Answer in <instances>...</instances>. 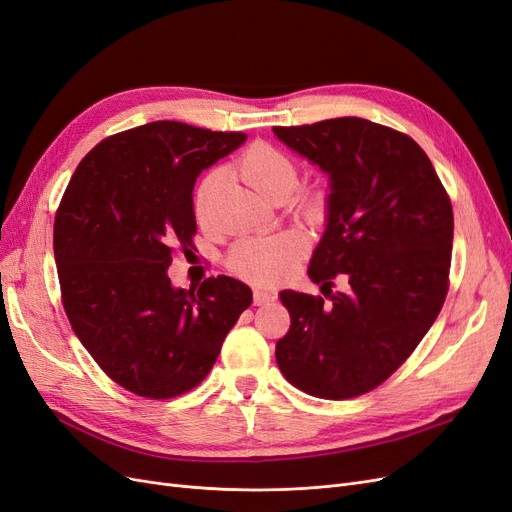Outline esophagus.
I'll list each match as a JSON object with an SVG mask.
<instances>
[{"label":"esophagus","mask_w":512,"mask_h":512,"mask_svg":"<svg viewBox=\"0 0 512 512\" xmlns=\"http://www.w3.org/2000/svg\"><path fill=\"white\" fill-rule=\"evenodd\" d=\"M275 301L273 292H262V290H254V305H267Z\"/></svg>","instance_id":"1"}]
</instances>
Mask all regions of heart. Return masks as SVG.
<instances>
[{
	"label": "heart",
	"instance_id": "heart-1",
	"mask_svg": "<svg viewBox=\"0 0 512 512\" xmlns=\"http://www.w3.org/2000/svg\"><path fill=\"white\" fill-rule=\"evenodd\" d=\"M239 173L252 188L265 198L273 200L277 196H290L297 188L299 173L292 158L282 149L267 143H256L247 149L239 164ZM222 173L213 170L198 183L194 196V211L200 220L207 218L215 192L220 188ZM303 213L307 218H320L324 203L320 194H309L303 198ZM305 254V241L294 230L273 232V235L243 237L228 254V269L241 280L254 286H273L284 280L299 267Z\"/></svg>",
	"mask_w": 512,
	"mask_h": 512
}]
</instances>
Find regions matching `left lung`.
<instances>
[{"label":"left lung","instance_id":"1","mask_svg":"<svg viewBox=\"0 0 512 512\" xmlns=\"http://www.w3.org/2000/svg\"><path fill=\"white\" fill-rule=\"evenodd\" d=\"M329 177L324 232L309 280L331 303L284 290L290 329L275 344L282 374L322 399L376 389L436 322L448 290L453 207L427 153L410 136L361 117L273 128Z\"/></svg>","mask_w":512,"mask_h":512}]
</instances>
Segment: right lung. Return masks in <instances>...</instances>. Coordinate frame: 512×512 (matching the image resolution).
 <instances>
[{
  "instance_id": "add662e5",
  "label": "right lung",
  "mask_w": 512,
  "mask_h": 512,
  "mask_svg": "<svg viewBox=\"0 0 512 512\" xmlns=\"http://www.w3.org/2000/svg\"><path fill=\"white\" fill-rule=\"evenodd\" d=\"M247 141L179 121H153L91 149L57 209L53 252L76 337L108 378L149 399L205 380L228 331L252 303L235 277L194 292L168 277L196 232L194 183Z\"/></svg>"
}]
</instances>
